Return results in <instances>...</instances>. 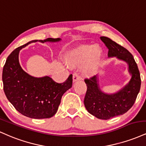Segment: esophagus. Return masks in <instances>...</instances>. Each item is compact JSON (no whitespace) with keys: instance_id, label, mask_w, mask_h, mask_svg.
<instances>
[{"instance_id":"1","label":"esophagus","mask_w":146,"mask_h":146,"mask_svg":"<svg viewBox=\"0 0 146 146\" xmlns=\"http://www.w3.org/2000/svg\"><path fill=\"white\" fill-rule=\"evenodd\" d=\"M81 79V77H80L79 75L77 73H74L73 74V81L76 82L77 80Z\"/></svg>"}]
</instances>
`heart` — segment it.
Listing matches in <instances>:
<instances>
[{
	"label": "heart",
	"mask_w": 146,
	"mask_h": 146,
	"mask_svg": "<svg viewBox=\"0 0 146 146\" xmlns=\"http://www.w3.org/2000/svg\"><path fill=\"white\" fill-rule=\"evenodd\" d=\"M101 57V51L97 46L92 45L80 47L72 51L67 56L66 60L72 66L85 64L83 72L86 76H93L96 72Z\"/></svg>",
	"instance_id": "obj_1"
}]
</instances>
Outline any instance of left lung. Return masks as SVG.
Masks as SVG:
<instances>
[{"mask_svg":"<svg viewBox=\"0 0 146 146\" xmlns=\"http://www.w3.org/2000/svg\"><path fill=\"white\" fill-rule=\"evenodd\" d=\"M109 49L108 56L124 61L128 66L131 75L129 82L114 94L104 93L100 90L98 76L85 79L87 89L84 104L90 114L101 119H109L124 114L133 107L141 87V78L137 65L131 53L107 37H100Z\"/></svg>","mask_w":146,"mask_h":146,"instance_id":"1","label":"left lung"}]
</instances>
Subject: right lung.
Returning <instances> with one entry per match:
<instances>
[{"label": "right lung", "instance_id": "obj_1", "mask_svg": "<svg viewBox=\"0 0 146 146\" xmlns=\"http://www.w3.org/2000/svg\"><path fill=\"white\" fill-rule=\"evenodd\" d=\"M60 38L32 40L20 46L7 59L3 70V90L8 100L18 112L30 118L44 119L56 113L63 94L72 86V75L63 83L50 77H34L22 70L19 63V52L22 48L33 42H57Z\"/></svg>", "mask_w": 146, "mask_h": 146}]
</instances>
